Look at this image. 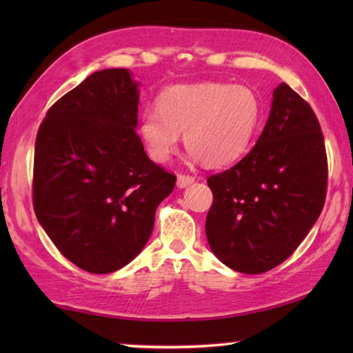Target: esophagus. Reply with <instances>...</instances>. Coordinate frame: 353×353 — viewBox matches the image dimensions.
<instances>
[{"label":"esophagus","mask_w":353,"mask_h":353,"mask_svg":"<svg viewBox=\"0 0 353 353\" xmlns=\"http://www.w3.org/2000/svg\"><path fill=\"white\" fill-rule=\"evenodd\" d=\"M193 182H194V177H191V176H185V174L177 176V187L179 188L188 187V185H191Z\"/></svg>","instance_id":"obj_1"}]
</instances>
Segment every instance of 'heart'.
I'll return each mask as SVG.
<instances>
[{
	"instance_id": "heart-1",
	"label": "heart",
	"mask_w": 353,
	"mask_h": 353,
	"mask_svg": "<svg viewBox=\"0 0 353 353\" xmlns=\"http://www.w3.org/2000/svg\"><path fill=\"white\" fill-rule=\"evenodd\" d=\"M261 101L252 88L204 82L166 88L157 110L140 119V137L149 157L166 163L183 134L185 148L202 165L218 168L248 151L260 124Z\"/></svg>"
}]
</instances>
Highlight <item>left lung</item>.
Returning <instances> with one entry per match:
<instances>
[{"mask_svg": "<svg viewBox=\"0 0 353 353\" xmlns=\"http://www.w3.org/2000/svg\"><path fill=\"white\" fill-rule=\"evenodd\" d=\"M212 252L230 270L261 274L294 252L325 202L327 155L312 107L285 82L250 152L207 179Z\"/></svg>", "mask_w": 353, "mask_h": 353, "instance_id": "obj_1", "label": "left lung"}]
</instances>
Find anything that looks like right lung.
Masks as SVG:
<instances>
[{
    "instance_id": "1",
    "label": "right lung",
    "mask_w": 353,
    "mask_h": 353,
    "mask_svg": "<svg viewBox=\"0 0 353 353\" xmlns=\"http://www.w3.org/2000/svg\"><path fill=\"white\" fill-rule=\"evenodd\" d=\"M139 85L126 68L97 71L48 110L35 140V216L62 255L92 274L141 252L176 185L135 132Z\"/></svg>"
}]
</instances>
